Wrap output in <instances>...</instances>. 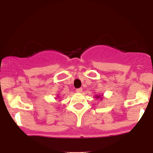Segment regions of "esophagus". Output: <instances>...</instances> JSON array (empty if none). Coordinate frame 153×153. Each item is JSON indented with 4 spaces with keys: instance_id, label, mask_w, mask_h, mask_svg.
I'll use <instances>...</instances> for the list:
<instances>
[{
    "instance_id": "esophagus-1",
    "label": "esophagus",
    "mask_w": 153,
    "mask_h": 153,
    "mask_svg": "<svg viewBox=\"0 0 153 153\" xmlns=\"http://www.w3.org/2000/svg\"><path fill=\"white\" fill-rule=\"evenodd\" d=\"M82 91V88H78V89H76V92H77V93H81Z\"/></svg>"
}]
</instances>
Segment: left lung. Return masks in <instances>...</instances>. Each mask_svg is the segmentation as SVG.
<instances>
[{"mask_svg": "<svg viewBox=\"0 0 153 153\" xmlns=\"http://www.w3.org/2000/svg\"><path fill=\"white\" fill-rule=\"evenodd\" d=\"M102 95H96V96H94L95 98H96V99H100L101 100H103V97H102Z\"/></svg>", "mask_w": 153, "mask_h": 153, "instance_id": "obj_1", "label": "left lung"}]
</instances>
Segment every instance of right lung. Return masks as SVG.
Returning <instances> with one entry per match:
<instances>
[{"label": "right lung", "instance_id": "obj_1", "mask_svg": "<svg viewBox=\"0 0 153 153\" xmlns=\"http://www.w3.org/2000/svg\"><path fill=\"white\" fill-rule=\"evenodd\" d=\"M57 96H57V98H58V97H59V95H57Z\"/></svg>", "mask_w": 153, "mask_h": 153}]
</instances>
